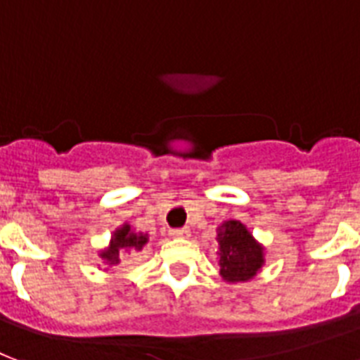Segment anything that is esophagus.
Listing matches in <instances>:
<instances>
[{
	"label": "esophagus",
	"mask_w": 360,
	"mask_h": 360,
	"mask_svg": "<svg viewBox=\"0 0 360 360\" xmlns=\"http://www.w3.org/2000/svg\"><path fill=\"white\" fill-rule=\"evenodd\" d=\"M170 235H172V237H178V239H184V237H190V229L174 228V229H170Z\"/></svg>",
	"instance_id": "obj_1"
}]
</instances>
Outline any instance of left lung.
<instances>
[{"mask_svg": "<svg viewBox=\"0 0 360 360\" xmlns=\"http://www.w3.org/2000/svg\"><path fill=\"white\" fill-rule=\"evenodd\" d=\"M218 243H220V273L224 279L247 281L256 275L262 267L264 256L262 247L256 245L252 235L241 221H226L218 231Z\"/></svg>", "mask_w": 360, "mask_h": 360, "instance_id": "1", "label": "left lung"}]
</instances>
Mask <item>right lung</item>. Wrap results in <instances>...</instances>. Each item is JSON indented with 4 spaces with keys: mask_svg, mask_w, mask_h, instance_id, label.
Returning <instances> with one entry per match:
<instances>
[{
    "mask_svg": "<svg viewBox=\"0 0 360 360\" xmlns=\"http://www.w3.org/2000/svg\"><path fill=\"white\" fill-rule=\"evenodd\" d=\"M146 241H148L146 235L134 233V231H131L129 226H125V228L115 231L110 248H108L106 252L100 254V256L106 262H110V264H119V262L123 260V252H127L129 248H136L139 250V248L144 247Z\"/></svg>",
    "mask_w": 360,
    "mask_h": 360,
    "instance_id": "add662e5",
    "label": "right lung"
}]
</instances>
